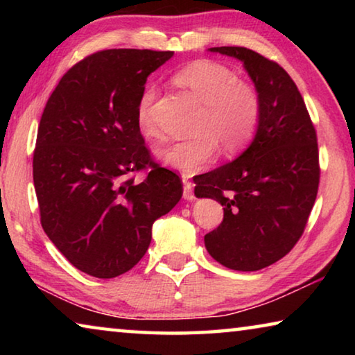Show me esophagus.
<instances>
[{
    "instance_id": "1",
    "label": "esophagus",
    "mask_w": 355,
    "mask_h": 355,
    "mask_svg": "<svg viewBox=\"0 0 355 355\" xmlns=\"http://www.w3.org/2000/svg\"><path fill=\"white\" fill-rule=\"evenodd\" d=\"M183 197L186 200L194 199V191H192V183L188 180V177L183 175Z\"/></svg>"
}]
</instances>
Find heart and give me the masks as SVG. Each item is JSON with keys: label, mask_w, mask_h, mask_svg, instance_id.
<instances>
[{"label": "heart", "mask_w": 355, "mask_h": 355, "mask_svg": "<svg viewBox=\"0 0 355 355\" xmlns=\"http://www.w3.org/2000/svg\"><path fill=\"white\" fill-rule=\"evenodd\" d=\"M173 80L203 103L194 137L159 148L156 158L183 173H196L211 163L218 144L227 155L239 153L257 135L261 120V97L254 84L241 81L235 70L214 61H194L180 69ZM155 86L144 87L136 105L141 133L156 136L152 106Z\"/></svg>", "instance_id": "b5f03b06"}]
</instances>
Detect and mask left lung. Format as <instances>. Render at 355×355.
Returning <instances> with one entry per match:
<instances>
[{
  "instance_id": "8db88e82",
  "label": "left lung",
  "mask_w": 355,
  "mask_h": 355,
  "mask_svg": "<svg viewBox=\"0 0 355 355\" xmlns=\"http://www.w3.org/2000/svg\"><path fill=\"white\" fill-rule=\"evenodd\" d=\"M209 51L243 62L261 97V120L235 161L196 180V196L224 207L205 235L216 261L233 271H258L279 261L302 236L320 184L316 131L291 76L244 46Z\"/></svg>"
}]
</instances>
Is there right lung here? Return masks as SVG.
Instances as JSON below:
<instances>
[{
	"label": "right lung",
	"instance_id": "obj_1",
	"mask_svg": "<svg viewBox=\"0 0 355 355\" xmlns=\"http://www.w3.org/2000/svg\"><path fill=\"white\" fill-rule=\"evenodd\" d=\"M173 51L103 50L75 64L48 98L33 158L40 224L76 269L112 279L146 255L153 222L182 199L136 122L148 75ZM148 169L142 182L132 173Z\"/></svg>",
	"mask_w": 355,
	"mask_h": 355
}]
</instances>
